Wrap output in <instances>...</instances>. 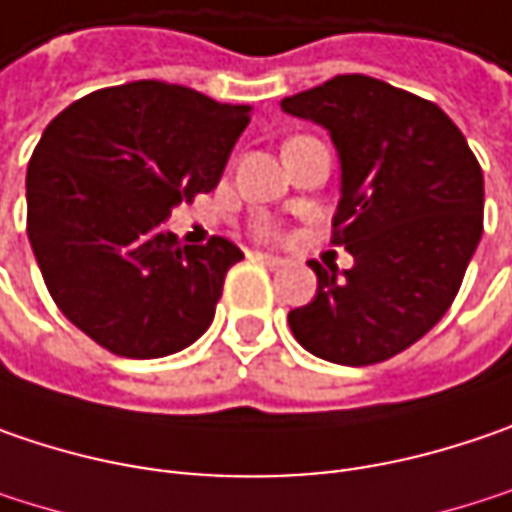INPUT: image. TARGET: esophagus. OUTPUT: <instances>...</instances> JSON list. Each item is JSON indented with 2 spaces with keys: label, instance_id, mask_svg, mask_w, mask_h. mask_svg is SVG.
Listing matches in <instances>:
<instances>
[{
  "label": "esophagus",
  "instance_id": "34e87169",
  "mask_svg": "<svg viewBox=\"0 0 512 512\" xmlns=\"http://www.w3.org/2000/svg\"><path fill=\"white\" fill-rule=\"evenodd\" d=\"M255 257H257V260H260V263H266L269 269H281V266H286L284 257L269 255V252H255Z\"/></svg>",
  "mask_w": 512,
  "mask_h": 512
}]
</instances>
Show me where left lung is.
<instances>
[{
	"label": "left lung",
	"instance_id": "8db88e82",
	"mask_svg": "<svg viewBox=\"0 0 512 512\" xmlns=\"http://www.w3.org/2000/svg\"><path fill=\"white\" fill-rule=\"evenodd\" d=\"M330 133L342 188L339 272L310 260L316 298L289 310L298 345L336 365H376L423 339L452 307L484 231V173L432 101L368 75H336L281 101Z\"/></svg>",
	"mask_w": 512,
	"mask_h": 512
}]
</instances>
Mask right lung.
Listing matches in <instances>:
<instances>
[{
  "mask_svg": "<svg viewBox=\"0 0 512 512\" xmlns=\"http://www.w3.org/2000/svg\"><path fill=\"white\" fill-rule=\"evenodd\" d=\"M252 106L136 80L66 106L25 176L28 240L60 313L127 359H159L211 327L243 252L182 246L165 220L217 188Z\"/></svg>",
  "mask_w": 512,
  "mask_h": 512,
  "instance_id": "obj_1",
  "label": "right lung"
}]
</instances>
